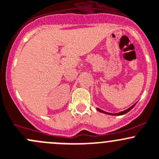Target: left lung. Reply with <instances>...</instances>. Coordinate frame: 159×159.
<instances>
[{
  "label": "left lung",
  "instance_id": "8db88e82",
  "mask_svg": "<svg viewBox=\"0 0 159 159\" xmlns=\"http://www.w3.org/2000/svg\"><path fill=\"white\" fill-rule=\"evenodd\" d=\"M135 104H134L133 106H131L130 108H129L128 109H126V110H125V111H122V112H119V113H109V112H105V111H103V110H101L100 109H99V108H97V110L98 111H99V112H103V113H106V114H109V115H112V116H121V115H124V114H125V113H127V112H129V111L131 110V109H132V108L134 107V106H135Z\"/></svg>",
  "mask_w": 159,
  "mask_h": 159
}]
</instances>
